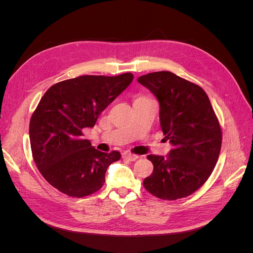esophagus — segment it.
Masks as SVG:
<instances>
[{"instance_id": "obj_1", "label": "esophagus", "mask_w": 253, "mask_h": 253, "mask_svg": "<svg viewBox=\"0 0 253 253\" xmlns=\"http://www.w3.org/2000/svg\"><path fill=\"white\" fill-rule=\"evenodd\" d=\"M122 158L128 160V162H135V160L138 158V156L135 155V154H131V153H127L126 152V153H124V154H122Z\"/></svg>"}]
</instances>
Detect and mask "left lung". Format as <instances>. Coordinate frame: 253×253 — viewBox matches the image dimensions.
Returning a JSON list of instances; mask_svg holds the SVG:
<instances>
[{
	"label": "left lung",
	"instance_id": "8db88e82",
	"mask_svg": "<svg viewBox=\"0 0 253 253\" xmlns=\"http://www.w3.org/2000/svg\"><path fill=\"white\" fill-rule=\"evenodd\" d=\"M159 102L160 126L173 145L167 156L149 155L154 169L143 180L158 198L189 196L209 178L221 145V129L205 90L170 72H155L137 79Z\"/></svg>",
	"mask_w": 253,
	"mask_h": 253
}]
</instances>
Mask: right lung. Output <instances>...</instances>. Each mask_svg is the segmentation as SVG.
I'll return each mask as SVG.
<instances>
[{
    "instance_id": "1",
    "label": "right lung",
    "mask_w": 253,
    "mask_h": 253,
    "mask_svg": "<svg viewBox=\"0 0 253 253\" xmlns=\"http://www.w3.org/2000/svg\"><path fill=\"white\" fill-rule=\"evenodd\" d=\"M133 78L131 73L81 76L56 83L42 97L30 119V147L38 170L60 192L84 197L103 186L106 170L120 153L98 151L83 132Z\"/></svg>"
}]
</instances>
